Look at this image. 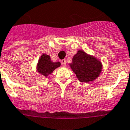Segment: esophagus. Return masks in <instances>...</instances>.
Segmentation results:
<instances>
[{"label":"esophagus","instance_id":"esophagus-1","mask_svg":"<svg viewBox=\"0 0 130 130\" xmlns=\"http://www.w3.org/2000/svg\"><path fill=\"white\" fill-rule=\"evenodd\" d=\"M61 64H62V66L65 67V66H66V60H65V59H62V60H61Z\"/></svg>","mask_w":130,"mask_h":130}]
</instances>
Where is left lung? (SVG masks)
Masks as SVG:
<instances>
[{"label":"left lung","mask_w":130,"mask_h":130,"mask_svg":"<svg viewBox=\"0 0 130 130\" xmlns=\"http://www.w3.org/2000/svg\"><path fill=\"white\" fill-rule=\"evenodd\" d=\"M70 68L80 82L89 83L99 77L102 71V63L99 59L89 55L84 51L78 50L73 56Z\"/></svg>","instance_id":"left-lung-1"}]
</instances>
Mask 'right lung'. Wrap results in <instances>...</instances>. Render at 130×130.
Returning a JSON list of instances; mask_svg holds the SVG:
<instances>
[{"label":"right lung","instance_id":"right-lung-1","mask_svg":"<svg viewBox=\"0 0 130 130\" xmlns=\"http://www.w3.org/2000/svg\"><path fill=\"white\" fill-rule=\"evenodd\" d=\"M60 66V62H52L51 60L50 56L43 54L38 60L36 65V70L39 74L47 77L48 75L54 72V70Z\"/></svg>","mask_w":130,"mask_h":130}]
</instances>
